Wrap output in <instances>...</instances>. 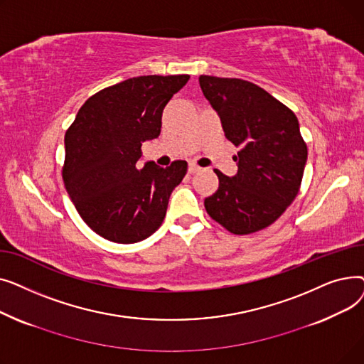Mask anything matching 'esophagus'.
Segmentation results:
<instances>
[{
    "mask_svg": "<svg viewBox=\"0 0 364 364\" xmlns=\"http://www.w3.org/2000/svg\"><path fill=\"white\" fill-rule=\"evenodd\" d=\"M200 171V166H198L196 164H188V172L190 174H196V172Z\"/></svg>",
    "mask_w": 364,
    "mask_h": 364,
    "instance_id": "esophagus-1",
    "label": "esophagus"
}]
</instances>
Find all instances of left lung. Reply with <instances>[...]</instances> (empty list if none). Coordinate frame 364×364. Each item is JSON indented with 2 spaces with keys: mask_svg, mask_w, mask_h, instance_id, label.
Segmentation results:
<instances>
[{
  "mask_svg": "<svg viewBox=\"0 0 364 364\" xmlns=\"http://www.w3.org/2000/svg\"><path fill=\"white\" fill-rule=\"evenodd\" d=\"M199 84L220 114L227 140L239 147L235 177L214 169L220 184L205 199L206 213L233 235L259 232L299 192L307 143L298 119L288 106L250 81L200 75Z\"/></svg>",
  "mask_w": 364,
  "mask_h": 364,
  "instance_id": "left-lung-1",
  "label": "left lung"
}]
</instances>
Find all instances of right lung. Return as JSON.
Returning <instances> with one entry per match:
<instances>
[{
  "mask_svg": "<svg viewBox=\"0 0 364 364\" xmlns=\"http://www.w3.org/2000/svg\"><path fill=\"white\" fill-rule=\"evenodd\" d=\"M188 75L136 76L100 90L82 105L65 136L62 177L84 223L117 243H136L161 227L186 161L139 168L141 144L156 139L162 112Z\"/></svg>",
  "mask_w": 364,
  "mask_h": 364,
  "instance_id": "1",
  "label": "right lung"
}]
</instances>
